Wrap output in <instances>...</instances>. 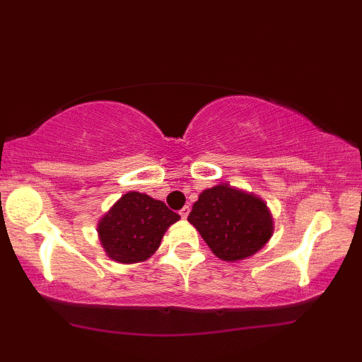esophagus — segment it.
<instances>
[{
    "label": "esophagus",
    "instance_id": "obj_1",
    "mask_svg": "<svg viewBox=\"0 0 362 362\" xmlns=\"http://www.w3.org/2000/svg\"><path fill=\"white\" fill-rule=\"evenodd\" d=\"M189 211H191L189 206H185V207H182V209L180 211V216L182 217V219H186V217L189 216Z\"/></svg>",
    "mask_w": 362,
    "mask_h": 362
}]
</instances>
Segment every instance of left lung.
Returning a JSON list of instances; mask_svg holds the SVG:
<instances>
[{
	"label": "left lung",
	"mask_w": 362,
	"mask_h": 362,
	"mask_svg": "<svg viewBox=\"0 0 362 362\" xmlns=\"http://www.w3.org/2000/svg\"><path fill=\"white\" fill-rule=\"evenodd\" d=\"M187 221L224 262L254 255L274 234V219L265 202L229 185L202 191Z\"/></svg>",
	"instance_id": "1"
}]
</instances>
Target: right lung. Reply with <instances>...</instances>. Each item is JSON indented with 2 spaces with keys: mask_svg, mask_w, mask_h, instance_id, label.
<instances>
[{
  "mask_svg": "<svg viewBox=\"0 0 362 362\" xmlns=\"http://www.w3.org/2000/svg\"><path fill=\"white\" fill-rule=\"evenodd\" d=\"M180 214L143 192L130 191L98 222V237L105 254L120 264H136L155 254L168 227Z\"/></svg>",
  "mask_w": 362,
  "mask_h": 362,
  "instance_id": "add662e5",
  "label": "right lung"
}]
</instances>
